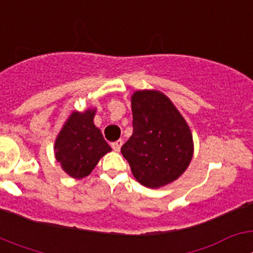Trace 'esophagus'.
<instances>
[{
	"label": "esophagus",
	"mask_w": 253,
	"mask_h": 253,
	"mask_svg": "<svg viewBox=\"0 0 253 253\" xmlns=\"http://www.w3.org/2000/svg\"><path fill=\"white\" fill-rule=\"evenodd\" d=\"M122 146H123V140L122 139H119V140H116V142L111 143V148H113L114 151H116V152L120 151Z\"/></svg>",
	"instance_id": "1"
}]
</instances>
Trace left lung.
<instances>
[{"instance_id":"1","label":"left lung","mask_w":253,"mask_h":253,"mask_svg":"<svg viewBox=\"0 0 253 253\" xmlns=\"http://www.w3.org/2000/svg\"><path fill=\"white\" fill-rule=\"evenodd\" d=\"M133 134L122 147L134 177L149 189L177 180L193 158V134L166 95L156 90L131 95Z\"/></svg>"}]
</instances>
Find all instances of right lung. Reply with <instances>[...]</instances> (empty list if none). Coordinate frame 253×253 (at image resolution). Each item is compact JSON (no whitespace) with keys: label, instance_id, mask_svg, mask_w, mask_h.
<instances>
[{"label":"right lung","instance_id":"1","mask_svg":"<svg viewBox=\"0 0 253 253\" xmlns=\"http://www.w3.org/2000/svg\"><path fill=\"white\" fill-rule=\"evenodd\" d=\"M96 109L73 111L64 123L54 144V153L62 169L73 178H84L95 169L110 146L93 124Z\"/></svg>","mask_w":253,"mask_h":253}]
</instances>
